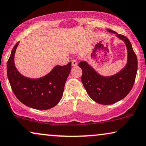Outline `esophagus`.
Wrapping results in <instances>:
<instances>
[{
  "label": "esophagus",
  "instance_id": "1",
  "mask_svg": "<svg viewBox=\"0 0 146 146\" xmlns=\"http://www.w3.org/2000/svg\"><path fill=\"white\" fill-rule=\"evenodd\" d=\"M77 64H78V63H77L76 60H72V66H76Z\"/></svg>",
  "mask_w": 146,
  "mask_h": 146
}]
</instances>
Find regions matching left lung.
Segmentation results:
<instances>
[{
    "label": "left lung",
    "instance_id": "obj_1",
    "mask_svg": "<svg viewBox=\"0 0 146 146\" xmlns=\"http://www.w3.org/2000/svg\"><path fill=\"white\" fill-rule=\"evenodd\" d=\"M107 30L115 33L125 43L127 60L123 68L112 76H105L98 74L87 62H80L78 64L82 70L81 81L87 93L94 101L102 105H111L125 97L133 86L137 71V56L129 40L113 30Z\"/></svg>",
    "mask_w": 146,
    "mask_h": 146
}]
</instances>
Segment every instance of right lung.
Masks as SVG:
<instances>
[{"mask_svg": "<svg viewBox=\"0 0 146 146\" xmlns=\"http://www.w3.org/2000/svg\"><path fill=\"white\" fill-rule=\"evenodd\" d=\"M19 42L13 48L7 62V76L15 95L23 104L38 110L54 107L62 97L66 81L71 70V62L56 66L50 72L39 78L23 76L15 67L14 58Z\"/></svg>", "mask_w": 146, "mask_h": 146, "instance_id": "obj_1", "label": "right lung"}]
</instances>
